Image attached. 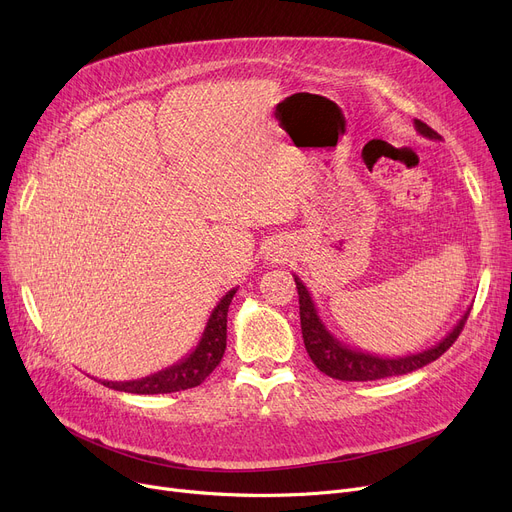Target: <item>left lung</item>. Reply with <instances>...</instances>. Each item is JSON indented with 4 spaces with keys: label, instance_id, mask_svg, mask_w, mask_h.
<instances>
[{
    "label": "left lung",
    "instance_id": "obj_1",
    "mask_svg": "<svg viewBox=\"0 0 512 512\" xmlns=\"http://www.w3.org/2000/svg\"><path fill=\"white\" fill-rule=\"evenodd\" d=\"M415 128L427 139L442 141L440 134L421 120H415ZM294 282H297V290H299L301 330H303L307 353L319 371H324L326 375H330V378L342 380V382L382 380V378H390V375H405L415 369H421L423 365L436 361L438 357H442L448 351V348L454 344V340L459 338V334L463 332L465 321L469 317V311H467L446 338H442L436 346L427 348V351H423V353L407 355V357H392V359L390 357H375L369 353L355 351V348H348L346 344L336 340L326 330V326L321 324V319L315 311L311 294L305 288V284L297 276H294Z\"/></svg>",
    "mask_w": 512,
    "mask_h": 512
}]
</instances>
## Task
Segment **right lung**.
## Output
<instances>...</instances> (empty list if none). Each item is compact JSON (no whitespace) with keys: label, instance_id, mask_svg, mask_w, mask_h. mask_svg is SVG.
<instances>
[{"label":"right lung","instance_id":"1","mask_svg":"<svg viewBox=\"0 0 512 512\" xmlns=\"http://www.w3.org/2000/svg\"><path fill=\"white\" fill-rule=\"evenodd\" d=\"M236 288L226 292V297L218 303L209 315L205 332L197 344L195 351L182 359L180 363L147 375L143 380L132 382H101L107 388L130 394H168L195 388L205 382L207 375L220 365L226 351V324H228V307L232 303Z\"/></svg>","mask_w":512,"mask_h":512}]
</instances>
